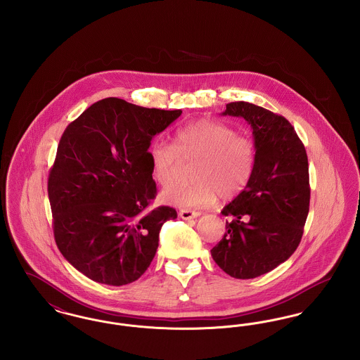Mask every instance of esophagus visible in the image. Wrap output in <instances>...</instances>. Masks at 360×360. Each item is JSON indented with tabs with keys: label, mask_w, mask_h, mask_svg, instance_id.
<instances>
[{
	"label": "esophagus",
	"mask_w": 360,
	"mask_h": 360,
	"mask_svg": "<svg viewBox=\"0 0 360 360\" xmlns=\"http://www.w3.org/2000/svg\"><path fill=\"white\" fill-rule=\"evenodd\" d=\"M198 216H200V212H195V210H190V209L179 210V217L184 219V220H191V219H195Z\"/></svg>",
	"instance_id": "1"
}]
</instances>
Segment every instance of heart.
Listing matches in <instances>:
<instances>
[{
  "instance_id": "obj_1",
  "label": "heart",
  "mask_w": 360,
  "mask_h": 360,
  "mask_svg": "<svg viewBox=\"0 0 360 360\" xmlns=\"http://www.w3.org/2000/svg\"><path fill=\"white\" fill-rule=\"evenodd\" d=\"M174 144L155 140L148 148V162L155 181L169 186L178 179L182 162H195L194 182L163 190L160 200L178 207L212 205L217 195L236 197L247 186L255 166V144L220 121H191L174 134Z\"/></svg>"
}]
</instances>
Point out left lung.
<instances>
[{"label":"left lung","mask_w":360,"mask_h":360,"mask_svg":"<svg viewBox=\"0 0 360 360\" xmlns=\"http://www.w3.org/2000/svg\"><path fill=\"white\" fill-rule=\"evenodd\" d=\"M224 116L252 128L255 166L247 186L221 210L231 217L212 257L226 274L251 279L274 270L297 250L309 213L308 155L283 116L254 103H226Z\"/></svg>","instance_id":"1"}]
</instances>
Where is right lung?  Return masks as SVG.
<instances>
[{
  "instance_id": "right-lung-1",
  "label": "right lung",
  "mask_w": 360,
  "mask_h": 360,
  "mask_svg": "<svg viewBox=\"0 0 360 360\" xmlns=\"http://www.w3.org/2000/svg\"><path fill=\"white\" fill-rule=\"evenodd\" d=\"M181 113L109 97L60 137L49 175L53 238L91 281L122 286L139 279L154 259L162 225L176 219L170 206L150 209L156 184L147 154L153 137Z\"/></svg>"
}]
</instances>
